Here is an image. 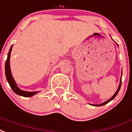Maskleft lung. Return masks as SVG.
Segmentation results:
<instances>
[{
    "mask_svg": "<svg viewBox=\"0 0 132 132\" xmlns=\"http://www.w3.org/2000/svg\"><path fill=\"white\" fill-rule=\"evenodd\" d=\"M121 84H122V76H121V78H120V84H119V86H118V89H117V91L116 92V93L114 94V95H113L112 97H111V98H109L108 100H107L106 101H105V102H103V103H101V104H98V105H94V104H90V105H92V106H103V105H105V104H106V103H108V102H110L111 101H112L113 98H115L116 96V95L118 94V92H119V90H120V87H121Z\"/></svg>",
    "mask_w": 132,
    "mask_h": 132,
    "instance_id": "obj_1",
    "label": "left lung"
}]
</instances>
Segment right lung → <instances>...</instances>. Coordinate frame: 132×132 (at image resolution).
<instances>
[{
  "instance_id": "add662e5",
  "label": "right lung",
  "mask_w": 132,
  "mask_h": 132,
  "mask_svg": "<svg viewBox=\"0 0 132 132\" xmlns=\"http://www.w3.org/2000/svg\"><path fill=\"white\" fill-rule=\"evenodd\" d=\"M12 46L13 45H12L10 49V50H9L8 54H7V58L6 62H5V76H6L7 80L8 82L9 85L10 86L12 89L13 90V92L15 94H18L19 96H24V97H31V96H33L37 93L40 92H27V91L21 90V89H19L18 87L16 82H15L14 79L12 77L11 69H10V54H11Z\"/></svg>"
}]
</instances>
